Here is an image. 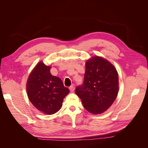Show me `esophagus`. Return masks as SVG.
<instances>
[{
    "label": "esophagus",
    "instance_id": "obj_1",
    "mask_svg": "<svg viewBox=\"0 0 148 148\" xmlns=\"http://www.w3.org/2000/svg\"><path fill=\"white\" fill-rule=\"evenodd\" d=\"M69 89H70V92H74V91H75V86H70V87L69 88Z\"/></svg>",
    "mask_w": 148,
    "mask_h": 148
}]
</instances>
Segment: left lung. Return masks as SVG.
Masks as SVG:
<instances>
[{"instance_id":"1","label":"left lung","mask_w":148,"mask_h":148,"mask_svg":"<svg viewBox=\"0 0 148 148\" xmlns=\"http://www.w3.org/2000/svg\"><path fill=\"white\" fill-rule=\"evenodd\" d=\"M85 66L83 84L77 87L75 93L89 112L102 114L112 105L117 96V71L109 60L97 56L88 59Z\"/></svg>"}]
</instances>
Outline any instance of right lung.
Segmentation results:
<instances>
[{"instance_id": "add662e5", "label": "right lung", "mask_w": 148, "mask_h": 148, "mask_svg": "<svg viewBox=\"0 0 148 148\" xmlns=\"http://www.w3.org/2000/svg\"><path fill=\"white\" fill-rule=\"evenodd\" d=\"M50 65L40 61L30 73L26 82L28 99L38 110L47 115L59 111L69 89L61 79L51 75Z\"/></svg>"}]
</instances>
